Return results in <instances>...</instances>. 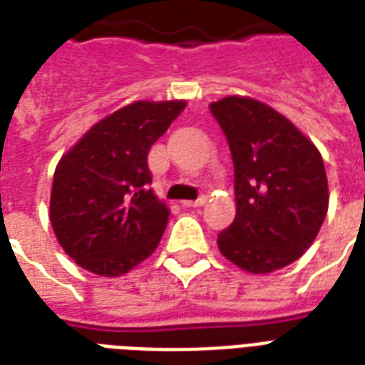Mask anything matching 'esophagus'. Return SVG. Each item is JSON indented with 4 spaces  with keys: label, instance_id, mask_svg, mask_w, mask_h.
Here are the masks:
<instances>
[{
    "label": "esophagus",
    "instance_id": "34e87169",
    "mask_svg": "<svg viewBox=\"0 0 365 365\" xmlns=\"http://www.w3.org/2000/svg\"><path fill=\"white\" fill-rule=\"evenodd\" d=\"M207 203V199L201 197V199H197V201H183V207H187V209H197V207H203Z\"/></svg>",
    "mask_w": 365,
    "mask_h": 365
}]
</instances>
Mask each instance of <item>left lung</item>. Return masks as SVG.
Listing matches in <instances>:
<instances>
[{
  "mask_svg": "<svg viewBox=\"0 0 365 365\" xmlns=\"http://www.w3.org/2000/svg\"><path fill=\"white\" fill-rule=\"evenodd\" d=\"M234 160L236 218L218 250L251 274H267L304 255L329 209L321 153L292 121L250 96L210 104Z\"/></svg>",
  "mask_w": 365,
  "mask_h": 365,
  "instance_id": "1",
  "label": "left lung"
}]
</instances>
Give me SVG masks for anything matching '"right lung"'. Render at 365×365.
Here are the masks:
<instances>
[{"label":"right lung","instance_id":"obj_1","mask_svg":"<svg viewBox=\"0 0 365 365\" xmlns=\"http://www.w3.org/2000/svg\"><path fill=\"white\" fill-rule=\"evenodd\" d=\"M185 100H137L94 123L56 166L50 222L85 271L125 274L153 255L170 209L148 185V150Z\"/></svg>","mask_w":365,"mask_h":365}]
</instances>
